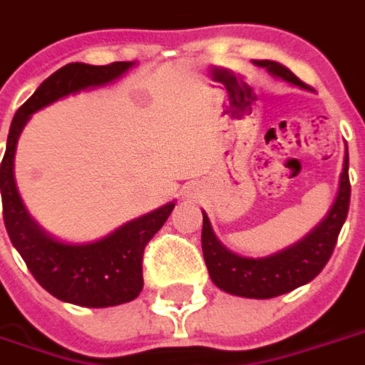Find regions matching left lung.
<instances>
[{"instance_id":"obj_1","label":"left lung","mask_w":365,"mask_h":365,"mask_svg":"<svg viewBox=\"0 0 365 365\" xmlns=\"http://www.w3.org/2000/svg\"><path fill=\"white\" fill-rule=\"evenodd\" d=\"M253 63L290 85L310 88L292 71L282 67L277 61H253ZM348 207H350V178H348V148H346L340 187L328 215L307 237H302L298 243L290 245L279 253L251 259L229 251L215 237L209 217L203 211L201 249H203L209 277L219 289L235 297L274 298L287 294L290 290L310 282L324 269L326 262L330 261L340 229L348 217Z\"/></svg>"}]
</instances>
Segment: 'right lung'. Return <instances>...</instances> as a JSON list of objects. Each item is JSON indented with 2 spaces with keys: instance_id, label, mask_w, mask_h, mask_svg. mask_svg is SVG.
<instances>
[{
  "instance_id": "add662e5",
  "label": "right lung",
  "mask_w": 365,
  "mask_h": 365,
  "mask_svg": "<svg viewBox=\"0 0 365 365\" xmlns=\"http://www.w3.org/2000/svg\"><path fill=\"white\" fill-rule=\"evenodd\" d=\"M132 67V61H118L103 67L68 63L45 78L31 98L15 112L0 165V190L7 235L41 287L58 300L76 307H116L138 297L144 287V247L168 221L175 201H170L142 217L132 219L98 241L65 243L43 231L23 205L14 175L15 148L31 114L68 94L108 85Z\"/></svg>"
}]
</instances>
